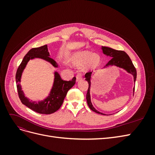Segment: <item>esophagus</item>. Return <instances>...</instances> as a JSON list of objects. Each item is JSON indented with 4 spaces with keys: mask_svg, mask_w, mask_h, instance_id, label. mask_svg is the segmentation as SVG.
<instances>
[{
    "mask_svg": "<svg viewBox=\"0 0 155 155\" xmlns=\"http://www.w3.org/2000/svg\"><path fill=\"white\" fill-rule=\"evenodd\" d=\"M82 79V74L81 73H78L76 75V81H79Z\"/></svg>",
    "mask_w": 155,
    "mask_h": 155,
    "instance_id": "esophagus-1",
    "label": "esophagus"
}]
</instances>
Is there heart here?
Listing matches in <instances>:
<instances>
[{
	"label": "heart",
	"mask_w": 155,
	"mask_h": 155,
	"mask_svg": "<svg viewBox=\"0 0 155 155\" xmlns=\"http://www.w3.org/2000/svg\"><path fill=\"white\" fill-rule=\"evenodd\" d=\"M76 66H83L86 71L95 69L100 63V58L97 54H93L91 51H83L76 54L74 58Z\"/></svg>",
	"instance_id": "b5f03b06"
}]
</instances>
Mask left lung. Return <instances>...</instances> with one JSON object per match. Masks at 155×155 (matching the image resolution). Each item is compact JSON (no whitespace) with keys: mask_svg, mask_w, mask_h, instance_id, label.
<instances>
[{"mask_svg":"<svg viewBox=\"0 0 155 155\" xmlns=\"http://www.w3.org/2000/svg\"><path fill=\"white\" fill-rule=\"evenodd\" d=\"M103 52L104 54L110 56L112 58L109 61L105 67L109 66V65H115V66L119 67L120 68H122L125 70H126L129 73L132 74L134 76V81L135 83L136 79H137V70H136L134 64H133L132 61L130 59L129 56L124 51L121 50H116L114 49H112L111 48L106 47V46H102ZM92 72H88L85 74V80L87 81L88 83V88L87 93V104L90 109L96 112L97 114H100L103 115H106L104 113L97 111L95 109V108L93 107L92 105V103L91 101V96H90V88H91V78ZM134 92V88H133V94Z\"/></svg>","mask_w":155,"mask_h":155,"instance_id":"obj_1","label":"left lung"}]
</instances>
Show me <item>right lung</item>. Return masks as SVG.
Here are the masks:
<instances>
[{
    "label": "right lung",
    "mask_w": 155,
    "mask_h": 155,
    "mask_svg": "<svg viewBox=\"0 0 155 155\" xmlns=\"http://www.w3.org/2000/svg\"><path fill=\"white\" fill-rule=\"evenodd\" d=\"M47 45H44L38 48H31L23 58L21 63L18 66L15 76L17 88L18 97L22 104L30 108L37 113L43 114H50L57 111L62 105L64 97H66L68 91L76 83V77H74L71 81H64L58 72H55V79L52 89L49 96L43 101L35 102L30 101L26 98L21 90V78L23 70L25 69L27 63L30 59L34 58H41L50 62L54 67H58L55 61L49 57Z\"/></svg>",
    "instance_id": "obj_1"
}]
</instances>
